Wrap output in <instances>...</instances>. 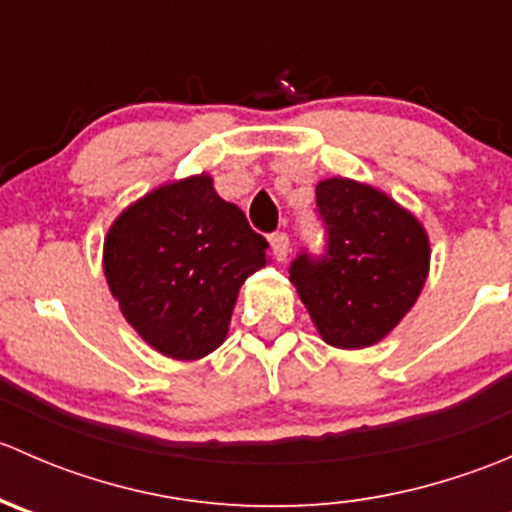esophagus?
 Instances as JSON below:
<instances>
[{
    "label": "esophagus",
    "instance_id": "obj_1",
    "mask_svg": "<svg viewBox=\"0 0 512 512\" xmlns=\"http://www.w3.org/2000/svg\"><path fill=\"white\" fill-rule=\"evenodd\" d=\"M270 245H272V255H275L280 262H285L289 255V237L285 235V232H277V235H272Z\"/></svg>",
    "mask_w": 512,
    "mask_h": 512
}]
</instances>
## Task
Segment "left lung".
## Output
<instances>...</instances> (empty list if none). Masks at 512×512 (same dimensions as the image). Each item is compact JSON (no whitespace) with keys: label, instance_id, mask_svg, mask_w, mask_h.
<instances>
[{"label":"left lung","instance_id":"obj_1","mask_svg":"<svg viewBox=\"0 0 512 512\" xmlns=\"http://www.w3.org/2000/svg\"><path fill=\"white\" fill-rule=\"evenodd\" d=\"M317 208L327 252H302L289 267V282L324 342L366 349L416 304L431 265L428 232L384 190L339 175L319 180Z\"/></svg>","mask_w":512,"mask_h":512}]
</instances>
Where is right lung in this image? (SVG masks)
Wrapping results in <instances>:
<instances>
[{"label":"right lung","mask_w":512,"mask_h":512,"mask_svg":"<svg viewBox=\"0 0 512 512\" xmlns=\"http://www.w3.org/2000/svg\"><path fill=\"white\" fill-rule=\"evenodd\" d=\"M267 240L215 193L208 173L158 185L103 240V275L126 322L158 354L198 361L220 347Z\"/></svg>","instance_id":"obj_1"}]
</instances>
